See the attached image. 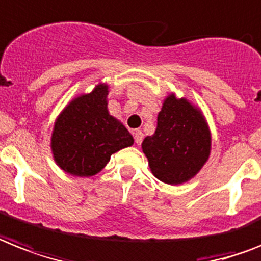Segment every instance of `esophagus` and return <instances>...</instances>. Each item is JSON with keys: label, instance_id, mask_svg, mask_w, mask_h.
I'll return each mask as SVG.
<instances>
[{"label": "esophagus", "instance_id": "1", "mask_svg": "<svg viewBox=\"0 0 261 261\" xmlns=\"http://www.w3.org/2000/svg\"><path fill=\"white\" fill-rule=\"evenodd\" d=\"M134 139L137 145H141L142 141H143V133H142L141 130L134 131Z\"/></svg>", "mask_w": 261, "mask_h": 261}]
</instances>
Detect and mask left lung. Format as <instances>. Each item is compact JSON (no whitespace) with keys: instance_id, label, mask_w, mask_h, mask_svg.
Masks as SVG:
<instances>
[{"instance_id":"8db88e82","label":"left lung","mask_w":261,"mask_h":261,"mask_svg":"<svg viewBox=\"0 0 261 261\" xmlns=\"http://www.w3.org/2000/svg\"><path fill=\"white\" fill-rule=\"evenodd\" d=\"M142 149L152 174L169 185L189 181L211 154V131L200 110L171 94L158 114L154 135L146 137Z\"/></svg>"}]
</instances>
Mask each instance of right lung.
I'll use <instances>...</instances> for the list:
<instances>
[{"mask_svg": "<svg viewBox=\"0 0 261 261\" xmlns=\"http://www.w3.org/2000/svg\"><path fill=\"white\" fill-rule=\"evenodd\" d=\"M107 95L109 87L99 84L91 94L73 99L55 122L50 146L65 173L95 175L114 152L134 143L126 127L109 114Z\"/></svg>", "mask_w": 261, "mask_h": 261, "instance_id": "add662e5", "label": "right lung"}]
</instances>
